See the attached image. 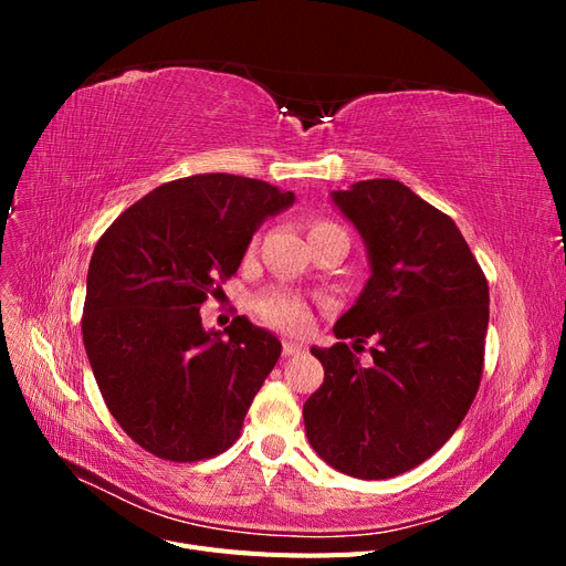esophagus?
Wrapping results in <instances>:
<instances>
[{"label":"esophagus","instance_id":"obj_1","mask_svg":"<svg viewBox=\"0 0 566 566\" xmlns=\"http://www.w3.org/2000/svg\"><path fill=\"white\" fill-rule=\"evenodd\" d=\"M302 352V345H297V342H283V356H295Z\"/></svg>","mask_w":566,"mask_h":566}]
</instances>
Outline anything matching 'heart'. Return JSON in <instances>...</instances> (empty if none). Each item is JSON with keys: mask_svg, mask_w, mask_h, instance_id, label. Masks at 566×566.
Segmentation results:
<instances>
[{"mask_svg": "<svg viewBox=\"0 0 566 566\" xmlns=\"http://www.w3.org/2000/svg\"><path fill=\"white\" fill-rule=\"evenodd\" d=\"M337 224L325 219H314L310 224V233L323 231V229H333ZM254 314L260 316L271 328H279L285 333H300L310 325V306L306 302L295 295L287 293V290H266V293L256 295L252 302Z\"/></svg>", "mask_w": 566, "mask_h": 566, "instance_id": "obj_1", "label": "heart"}]
</instances>
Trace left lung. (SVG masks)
Masks as SVG:
<instances>
[{
	"instance_id": "8db88e82",
	"label": "left lung",
	"mask_w": 566,
	"mask_h": 566,
	"mask_svg": "<svg viewBox=\"0 0 566 566\" xmlns=\"http://www.w3.org/2000/svg\"><path fill=\"white\" fill-rule=\"evenodd\" d=\"M361 233L370 279L335 323L325 375L304 403L314 451L356 479H389L434 455L458 430L484 370L489 283L455 221L394 179L335 191ZM352 336L349 348L340 342ZM368 336L371 358H357Z\"/></svg>"
}]
</instances>
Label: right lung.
I'll use <instances>...</instances> for the list:
<instances>
[{"label": "right lung", "mask_w": 566, "mask_h": 566, "mask_svg": "<svg viewBox=\"0 0 566 566\" xmlns=\"http://www.w3.org/2000/svg\"><path fill=\"white\" fill-rule=\"evenodd\" d=\"M295 202L260 179L193 175L158 186L94 248L82 339L111 416L148 453L196 462L233 447L281 342L235 316L205 331L256 227Z\"/></svg>", "instance_id": "1"}]
</instances>
